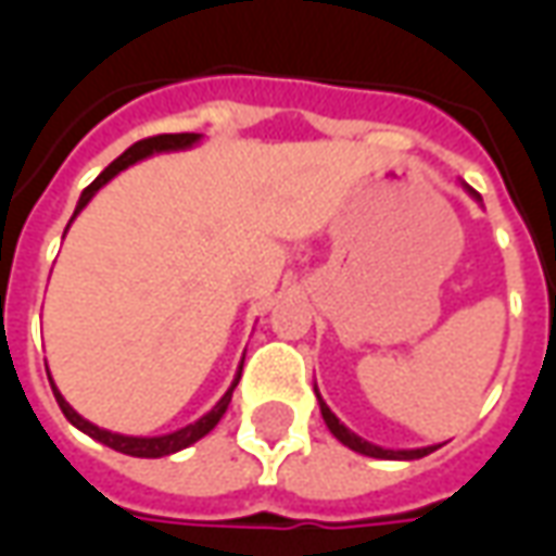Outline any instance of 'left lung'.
Masks as SVG:
<instances>
[{"instance_id": "left-lung-1", "label": "left lung", "mask_w": 556, "mask_h": 556, "mask_svg": "<svg viewBox=\"0 0 556 556\" xmlns=\"http://www.w3.org/2000/svg\"><path fill=\"white\" fill-rule=\"evenodd\" d=\"M315 393H318V387H315ZM318 402H321V396H318ZM321 417H325L327 429L337 434V441H342L349 450H354V453H363V455H372V458H422V455L431 453V446H422V450H384V446H375V443L363 441V438H357L354 431L345 429L342 422L337 419V414L327 408L325 402H321Z\"/></svg>"}]
</instances>
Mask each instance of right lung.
I'll use <instances>...</instances> for the list:
<instances>
[{
	"label": "right lung",
	"instance_id": "obj_1",
	"mask_svg": "<svg viewBox=\"0 0 556 556\" xmlns=\"http://www.w3.org/2000/svg\"><path fill=\"white\" fill-rule=\"evenodd\" d=\"M195 139H199V134H157V137H148V139H139L137 146H130L122 154V157H115L106 169L94 178V181L83 190V195H79V205L77 211H83L86 207V202H89L91 195L101 190L103 184L110 181L113 175H118L122 169H127L130 163H137V160L148 157V154H154V151H172V148H187L193 146ZM50 375V372H47ZM238 378H241V372H238ZM238 378H235V384H231V390L238 387ZM50 387H53V396L55 402H59V408H62V414H65L74 426H77L79 431H86L89 438H94V441L106 443V446H113V450H118V453L125 455H137V458H160V455H169V453H178V450H184V446H190V443H195L199 438H205L207 431L214 429L219 422V417L226 414V408H229L231 402V390L226 393V396L219 399L217 405H214V410L211 414H205L202 419H195V422H190V426H184V429L172 431V434H163V438H127V434H115V431H106V429H98L94 422H89V419H83L77 414V410L67 405L65 399H62V393L55 390V384L50 381Z\"/></svg>",
	"mask_w": 556,
	"mask_h": 556
}]
</instances>
